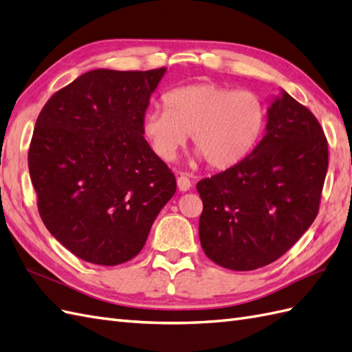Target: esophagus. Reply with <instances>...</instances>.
<instances>
[{
    "instance_id": "obj_1",
    "label": "esophagus",
    "mask_w": 352,
    "mask_h": 352,
    "mask_svg": "<svg viewBox=\"0 0 352 352\" xmlns=\"http://www.w3.org/2000/svg\"><path fill=\"white\" fill-rule=\"evenodd\" d=\"M177 184H178V188H179V190H182V192L190 190V187H192L190 178H188L186 174H179V175H178V178H177Z\"/></svg>"
}]
</instances>
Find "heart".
I'll list each match as a JSON object with an SVG mask.
<instances>
[{"mask_svg": "<svg viewBox=\"0 0 352 352\" xmlns=\"http://www.w3.org/2000/svg\"><path fill=\"white\" fill-rule=\"evenodd\" d=\"M164 107L142 119V133L155 155L173 160L190 133L197 155L220 170L236 166L254 150L267 120V107L258 94L215 83L169 90Z\"/></svg>", "mask_w": 352, "mask_h": 352, "instance_id": "1", "label": "heart"}]
</instances>
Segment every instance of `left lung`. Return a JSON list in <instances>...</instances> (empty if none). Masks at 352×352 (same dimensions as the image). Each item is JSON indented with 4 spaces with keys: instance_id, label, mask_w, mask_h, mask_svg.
Wrapping results in <instances>:
<instances>
[{
    "instance_id": "1",
    "label": "left lung",
    "mask_w": 352,
    "mask_h": 352,
    "mask_svg": "<svg viewBox=\"0 0 352 352\" xmlns=\"http://www.w3.org/2000/svg\"><path fill=\"white\" fill-rule=\"evenodd\" d=\"M327 166V138L317 117L284 92L270 105L266 133L253 153L196 184L205 254L232 270L274 263L317 217Z\"/></svg>"
}]
</instances>
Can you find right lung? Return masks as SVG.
<instances>
[{
  "mask_svg": "<svg viewBox=\"0 0 352 352\" xmlns=\"http://www.w3.org/2000/svg\"><path fill=\"white\" fill-rule=\"evenodd\" d=\"M165 67L94 69L50 96L28 150L43 223L89 263L133 258L174 196L173 170L142 137L150 95Z\"/></svg>",
  "mask_w": 352,
  "mask_h": 352,
  "instance_id": "add662e5",
  "label": "right lung"
}]
</instances>
